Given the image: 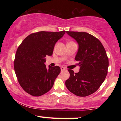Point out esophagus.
I'll list each match as a JSON object with an SVG mask.
<instances>
[{"label": "esophagus", "mask_w": 121, "mask_h": 121, "mask_svg": "<svg viewBox=\"0 0 121 121\" xmlns=\"http://www.w3.org/2000/svg\"><path fill=\"white\" fill-rule=\"evenodd\" d=\"M65 70V68L64 67H61V71H64V70Z\"/></svg>", "instance_id": "1"}]
</instances>
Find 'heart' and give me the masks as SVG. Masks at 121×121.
<instances>
[{"mask_svg": "<svg viewBox=\"0 0 121 121\" xmlns=\"http://www.w3.org/2000/svg\"><path fill=\"white\" fill-rule=\"evenodd\" d=\"M70 43H71V42H70Z\"/></svg>", "mask_w": 121, "mask_h": 121, "instance_id": "b5f03b06", "label": "heart"}]
</instances>
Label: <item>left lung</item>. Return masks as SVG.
Wrapping results in <instances>:
<instances>
[{"label":"left lung","mask_w":121,"mask_h":121,"mask_svg":"<svg viewBox=\"0 0 121 121\" xmlns=\"http://www.w3.org/2000/svg\"><path fill=\"white\" fill-rule=\"evenodd\" d=\"M78 44L75 57L80 66L78 73L69 69L70 77L65 85L70 92L80 97H86L98 89L104 82L109 66V59L102 43L86 32L66 31Z\"/></svg>","instance_id":"obj_1"}]
</instances>
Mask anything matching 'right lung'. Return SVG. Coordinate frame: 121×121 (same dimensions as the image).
<instances>
[{
  "instance_id": "add662e5",
  "label": "right lung",
  "mask_w": 121,
  "mask_h": 121,
  "mask_svg": "<svg viewBox=\"0 0 121 121\" xmlns=\"http://www.w3.org/2000/svg\"><path fill=\"white\" fill-rule=\"evenodd\" d=\"M65 33V30L34 33L18 47L14 61L15 74L19 84L28 94L40 96L52 89L61 69L49 65L47 68L45 57L52 56L55 44Z\"/></svg>"
}]
</instances>
